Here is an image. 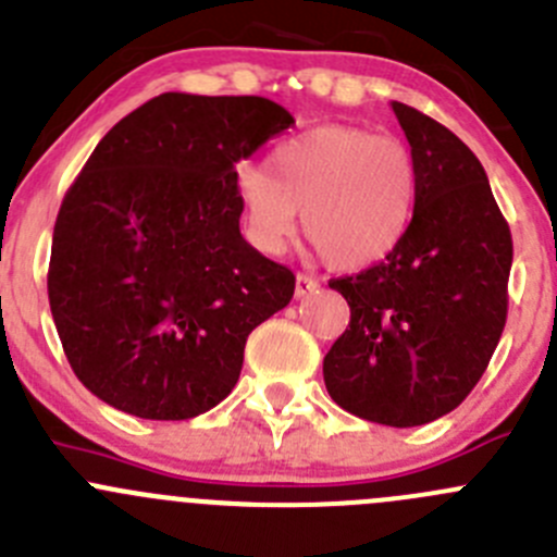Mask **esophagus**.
Listing matches in <instances>:
<instances>
[{"label": "esophagus", "instance_id": "1", "mask_svg": "<svg viewBox=\"0 0 557 557\" xmlns=\"http://www.w3.org/2000/svg\"><path fill=\"white\" fill-rule=\"evenodd\" d=\"M321 288V283H318L315 277H312V274H296V296H307V294H312V290H318Z\"/></svg>", "mask_w": 557, "mask_h": 557}]
</instances>
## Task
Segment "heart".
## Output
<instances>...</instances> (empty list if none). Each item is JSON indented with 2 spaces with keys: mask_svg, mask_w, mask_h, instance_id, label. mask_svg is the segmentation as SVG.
I'll return each instance as SVG.
<instances>
[{
  "mask_svg": "<svg viewBox=\"0 0 557 557\" xmlns=\"http://www.w3.org/2000/svg\"><path fill=\"white\" fill-rule=\"evenodd\" d=\"M247 236L263 252L285 250L301 228L334 269H364L408 236L419 201V165L408 144L354 124L296 133L269 154V169L234 174Z\"/></svg>",
  "mask_w": 557,
  "mask_h": 557,
  "instance_id": "1",
  "label": "heart"
}]
</instances>
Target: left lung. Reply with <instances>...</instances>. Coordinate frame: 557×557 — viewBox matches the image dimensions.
I'll return each mask as SVG.
<instances>
[{"label":"left lung","mask_w":557,"mask_h":557,"mask_svg":"<svg viewBox=\"0 0 557 557\" xmlns=\"http://www.w3.org/2000/svg\"><path fill=\"white\" fill-rule=\"evenodd\" d=\"M392 108L419 165L416 218L392 256L329 283L350 321L323 359V381L348 413L416 428L455 410L498 348L511 231L476 154L428 113Z\"/></svg>","instance_id":"obj_1"}]
</instances>
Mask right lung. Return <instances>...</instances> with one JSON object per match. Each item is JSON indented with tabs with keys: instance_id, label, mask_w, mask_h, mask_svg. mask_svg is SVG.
<instances>
[{
	"instance_id": "obj_1",
	"label": "right lung",
	"mask_w": 557,
	"mask_h": 557,
	"mask_svg": "<svg viewBox=\"0 0 557 557\" xmlns=\"http://www.w3.org/2000/svg\"><path fill=\"white\" fill-rule=\"evenodd\" d=\"M290 124L267 97L165 91L89 154L53 225L48 301L102 403L180 422L236 386L250 332L296 288L242 236L236 163Z\"/></svg>"
}]
</instances>
